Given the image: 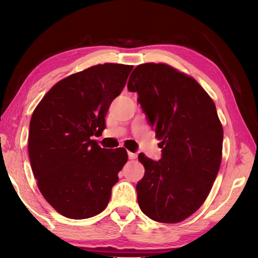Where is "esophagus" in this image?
<instances>
[{
    "label": "esophagus",
    "instance_id": "34e87169",
    "mask_svg": "<svg viewBox=\"0 0 258 258\" xmlns=\"http://www.w3.org/2000/svg\"><path fill=\"white\" fill-rule=\"evenodd\" d=\"M136 158H138V154L133 153V152H128V159L130 160H135Z\"/></svg>",
    "mask_w": 258,
    "mask_h": 258
}]
</instances>
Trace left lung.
Returning <instances> with one entry per match:
<instances>
[{"label":"left lung","mask_w":258,"mask_h":258,"mask_svg":"<svg viewBox=\"0 0 258 258\" xmlns=\"http://www.w3.org/2000/svg\"><path fill=\"white\" fill-rule=\"evenodd\" d=\"M127 89L138 93L162 141L159 161L139 154L145 169L136 184L139 206L159 223H180L205 203L220 168L224 131L216 105L196 79L165 63L138 66Z\"/></svg>","instance_id":"1"}]
</instances>
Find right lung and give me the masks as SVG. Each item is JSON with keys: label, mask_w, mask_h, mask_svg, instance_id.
Here are the masks:
<instances>
[{"label": "right lung", "mask_w": 258, "mask_h": 258, "mask_svg": "<svg viewBox=\"0 0 258 258\" xmlns=\"http://www.w3.org/2000/svg\"><path fill=\"white\" fill-rule=\"evenodd\" d=\"M132 69L104 63L70 75L44 95L32 114V172L44 199L67 218H90L109 203L127 152L102 149L92 136L102 134L109 106Z\"/></svg>", "instance_id": "1"}]
</instances>
